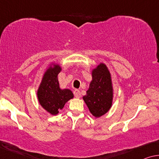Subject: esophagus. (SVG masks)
Instances as JSON below:
<instances>
[{
	"mask_svg": "<svg viewBox=\"0 0 159 159\" xmlns=\"http://www.w3.org/2000/svg\"><path fill=\"white\" fill-rule=\"evenodd\" d=\"M73 93H74L75 98H78V99H79V98L80 97V91L79 90H75Z\"/></svg>",
	"mask_w": 159,
	"mask_h": 159,
	"instance_id": "1",
	"label": "esophagus"
}]
</instances>
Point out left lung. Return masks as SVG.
Here are the masks:
<instances>
[{"mask_svg":"<svg viewBox=\"0 0 159 159\" xmlns=\"http://www.w3.org/2000/svg\"><path fill=\"white\" fill-rule=\"evenodd\" d=\"M91 73L92 80L83 99L92 115L99 117L105 115L112 105V83L109 70L104 63L93 69Z\"/></svg>","mask_w":159,"mask_h":159,"instance_id":"8db88e82","label":"left lung"}]
</instances>
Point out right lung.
Returning a JSON list of instances; mask_svg holds the SVG:
<instances>
[{"mask_svg":"<svg viewBox=\"0 0 159 159\" xmlns=\"http://www.w3.org/2000/svg\"><path fill=\"white\" fill-rule=\"evenodd\" d=\"M61 70L58 64L51 65L44 72L37 90L40 105L52 115L58 114L66 103L73 98V93L70 89L60 88L57 75Z\"/></svg>","mask_w":159,"mask_h":159,"instance_id":"add662e5","label":"right lung"}]
</instances>
